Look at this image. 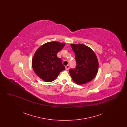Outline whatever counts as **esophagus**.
Listing matches in <instances>:
<instances>
[{
	"instance_id": "1",
	"label": "esophagus",
	"mask_w": 127,
	"mask_h": 127,
	"mask_svg": "<svg viewBox=\"0 0 127 127\" xmlns=\"http://www.w3.org/2000/svg\"><path fill=\"white\" fill-rule=\"evenodd\" d=\"M65 68H66V70H68L69 68V65H66L65 66Z\"/></svg>"
}]
</instances>
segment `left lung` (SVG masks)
Returning a JSON list of instances; mask_svg holds the SVG:
<instances>
[{
  "label": "left lung",
  "instance_id": "8db88e82",
  "mask_svg": "<svg viewBox=\"0 0 127 127\" xmlns=\"http://www.w3.org/2000/svg\"><path fill=\"white\" fill-rule=\"evenodd\" d=\"M70 46L75 53L77 66L74 69L70 68L69 72L76 84H86L97 75L98 68L97 56L90 48L83 44H71Z\"/></svg>",
  "mask_w": 127,
  "mask_h": 127
}]
</instances>
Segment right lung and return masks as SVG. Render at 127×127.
<instances>
[{"label": "right lung", "mask_w": 127, "mask_h": 127, "mask_svg": "<svg viewBox=\"0 0 127 127\" xmlns=\"http://www.w3.org/2000/svg\"><path fill=\"white\" fill-rule=\"evenodd\" d=\"M65 43L52 41L43 44L36 50L32 60L34 71L45 82H51L61 71L65 69L57 53L64 48Z\"/></svg>", "instance_id": "1"}]
</instances>
